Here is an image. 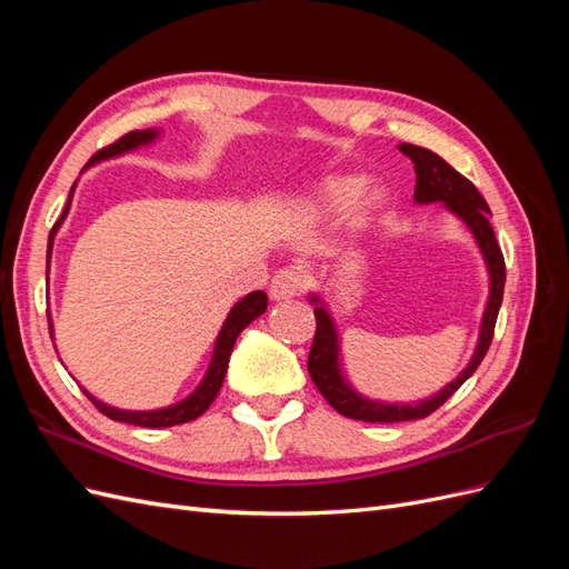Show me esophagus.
I'll return each mask as SVG.
<instances>
[{
    "label": "esophagus",
    "instance_id": "34e87169",
    "mask_svg": "<svg viewBox=\"0 0 569 569\" xmlns=\"http://www.w3.org/2000/svg\"><path fill=\"white\" fill-rule=\"evenodd\" d=\"M301 289V274L297 270L282 268L274 272V278L270 280V299L272 301H287L295 299Z\"/></svg>",
    "mask_w": 569,
    "mask_h": 569
}]
</instances>
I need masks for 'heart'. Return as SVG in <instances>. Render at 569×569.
Returning a JSON list of instances; mask_svg holds the SVG:
<instances>
[{
    "instance_id": "heart-1",
    "label": "heart",
    "mask_w": 569,
    "mask_h": 569,
    "mask_svg": "<svg viewBox=\"0 0 569 569\" xmlns=\"http://www.w3.org/2000/svg\"><path fill=\"white\" fill-rule=\"evenodd\" d=\"M385 201V189L366 184L363 176H330L311 189L306 209L313 216H335L343 211V222L358 230L382 211Z\"/></svg>"
}]
</instances>
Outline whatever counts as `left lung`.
<instances>
[{
    "mask_svg": "<svg viewBox=\"0 0 569 569\" xmlns=\"http://www.w3.org/2000/svg\"><path fill=\"white\" fill-rule=\"evenodd\" d=\"M399 151L416 163V203H435L441 201L446 211H451L456 218H460L468 230L472 232L475 242L479 247L481 258H485V266L489 272V299L485 306V313H481L479 322V337L475 353L470 356L468 366L460 370L453 382L439 389L437 393L427 396L420 401H377L368 399L366 393H360L341 370V341L337 332V322L330 313V306L318 291L308 295L316 308V339L311 353H308V372H311L318 391L325 396V401L330 403L341 416L351 420H363V422H406V420H420L427 418L429 412H435L439 406L446 403V399L460 389V385L472 377V372L479 368L481 358L487 356L489 343L493 339V327L498 318V308L503 301V287H506V263L501 247L496 242L493 228L489 222V206L477 192V187L462 178L456 168L446 163L439 153L429 151L425 147L416 144H399Z\"/></svg>",
    "mask_w": 569,
    "mask_h": 569,
    "instance_id": "obj_1",
    "label": "left lung"
}]
</instances>
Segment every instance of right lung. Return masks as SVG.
I'll list each match as a JSON object with an SVG mask.
<instances>
[{
    "mask_svg": "<svg viewBox=\"0 0 569 569\" xmlns=\"http://www.w3.org/2000/svg\"><path fill=\"white\" fill-rule=\"evenodd\" d=\"M161 137V130L159 128H147V130H132L128 134L120 137L118 142H113L111 147L97 151L94 157L90 159V163L84 166L82 170H88L90 166L99 163V161H109V159H116V157H123V153L128 151H134V149H142V147H149L153 144ZM78 184V180H76ZM76 184L71 187V194H68V201H66V209L61 213V218L57 220V226L51 228L49 232V242H47V278H49V258H51V249H54V237L59 232V228L63 226V220L68 216V211H71V201H73V192H76ZM268 308V295L266 291H251V295L239 299L232 308L230 313L226 318V322H222L220 332L216 337V343H213V356H211V363L209 368H206L201 382L194 387L192 393H187L184 399H180L178 403H170L166 408H153V410H126V408H116V406H109L104 401H99L97 396H92L88 389H82L84 396L104 412L107 418L116 420V422H128V425H137V427H151V429H161V427H173V425H182V422H189L199 418L201 412L209 408L213 403V399L218 396L220 387H222V380H226V372H228V363H230V353L234 349V341L237 337L242 335L244 327L249 322H253L258 316H263ZM47 320H49V335L51 339H54V322H51V316L47 313Z\"/></svg>",
    "mask_w": 569,
    "mask_h": 569,
    "instance_id": "right-lung-1",
    "label": "right lung"
}]
</instances>
